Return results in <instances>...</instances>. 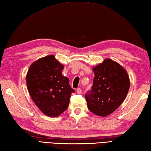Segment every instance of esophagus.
Returning <instances> with one entry per match:
<instances>
[{"instance_id":"esophagus-1","label":"esophagus","mask_w":151,"mask_h":151,"mask_svg":"<svg viewBox=\"0 0 151 151\" xmlns=\"http://www.w3.org/2000/svg\"><path fill=\"white\" fill-rule=\"evenodd\" d=\"M76 92H77L78 94H81V93H82V89H81V88H78V89H76Z\"/></svg>"}]
</instances>
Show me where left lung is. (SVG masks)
<instances>
[{
    "label": "left lung",
    "mask_w": 151,
    "mask_h": 151,
    "mask_svg": "<svg viewBox=\"0 0 151 151\" xmlns=\"http://www.w3.org/2000/svg\"><path fill=\"white\" fill-rule=\"evenodd\" d=\"M95 77L91 90L85 95L89 110L106 117L117 110L126 99L130 79L120 64L107 58L93 68Z\"/></svg>",
    "instance_id": "1"
}]
</instances>
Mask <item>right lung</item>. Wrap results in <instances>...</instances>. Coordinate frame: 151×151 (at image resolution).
<instances>
[{"label":"right lung","instance_id":"1","mask_svg":"<svg viewBox=\"0 0 151 151\" xmlns=\"http://www.w3.org/2000/svg\"><path fill=\"white\" fill-rule=\"evenodd\" d=\"M63 65L54 55L34 62L28 70L27 86L37 108L50 117H57L69 106L70 94L69 80L62 75Z\"/></svg>","mask_w":151,"mask_h":151}]
</instances>
